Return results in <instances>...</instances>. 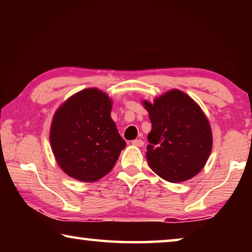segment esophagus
I'll return each instance as SVG.
<instances>
[{"instance_id": "obj_1", "label": "esophagus", "mask_w": 252, "mask_h": 252, "mask_svg": "<svg viewBox=\"0 0 252 252\" xmlns=\"http://www.w3.org/2000/svg\"><path fill=\"white\" fill-rule=\"evenodd\" d=\"M132 143V146H135V147H143V144H144V142L142 141V140H133V141L131 142Z\"/></svg>"}]
</instances>
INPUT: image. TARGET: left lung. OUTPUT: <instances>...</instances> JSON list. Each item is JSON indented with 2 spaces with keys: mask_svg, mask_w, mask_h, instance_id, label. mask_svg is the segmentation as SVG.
Listing matches in <instances>:
<instances>
[{
  "mask_svg": "<svg viewBox=\"0 0 252 252\" xmlns=\"http://www.w3.org/2000/svg\"><path fill=\"white\" fill-rule=\"evenodd\" d=\"M152 129L148 134L147 161L153 171L172 183L193 178L212 150L210 122L192 97L178 89L153 102L142 101Z\"/></svg>",
  "mask_w": 252,
  "mask_h": 252,
  "instance_id": "left-lung-1",
  "label": "left lung"
}]
</instances>
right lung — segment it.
I'll return each instance as SVG.
<instances>
[{
    "label": "right lung",
    "mask_w": 252,
    "mask_h": 252,
    "mask_svg": "<svg viewBox=\"0 0 252 252\" xmlns=\"http://www.w3.org/2000/svg\"><path fill=\"white\" fill-rule=\"evenodd\" d=\"M112 99L96 88L84 89L55 111L50 144L59 167L82 182H95L116 164L126 141L111 118Z\"/></svg>",
    "instance_id": "right-lung-1"
}]
</instances>
